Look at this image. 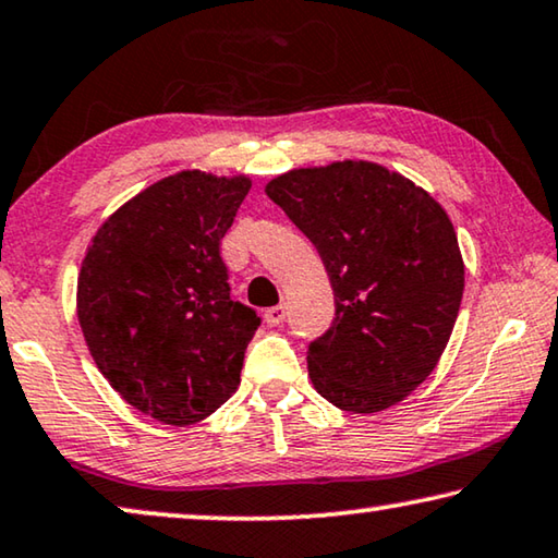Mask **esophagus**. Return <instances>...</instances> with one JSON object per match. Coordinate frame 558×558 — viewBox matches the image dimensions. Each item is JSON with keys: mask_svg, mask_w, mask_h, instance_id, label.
<instances>
[{"mask_svg": "<svg viewBox=\"0 0 558 558\" xmlns=\"http://www.w3.org/2000/svg\"><path fill=\"white\" fill-rule=\"evenodd\" d=\"M284 319H287V306H281V304L269 306L267 312H264V322H267L269 327H279Z\"/></svg>", "mask_w": 558, "mask_h": 558, "instance_id": "esophagus-1", "label": "esophagus"}]
</instances>
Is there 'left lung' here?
<instances>
[{"label": "left lung", "instance_id": "left-lung-1", "mask_svg": "<svg viewBox=\"0 0 558 558\" xmlns=\"http://www.w3.org/2000/svg\"><path fill=\"white\" fill-rule=\"evenodd\" d=\"M267 196L329 271L337 314L306 351L316 391L354 414L399 404L434 372L464 294L447 211L372 161L287 171Z\"/></svg>", "mask_w": 558, "mask_h": 558}]
</instances>
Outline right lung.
Segmentation results:
<instances>
[{
	"label": "right lung",
	"instance_id": "add662e5",
	"mask_svg": "<svg viewBox=\"0 0 558 558\" xmlns=\"http://www.w3.org/2000/svg\"><path fill=\"white\" fill-rule=\"evenodd\" d=\"M246 177L179 171L117 209L82 262L76 316L99 372L161 424L190 426L236 391L262 319L229 294L221 239Z\"/></svg>",
	"mask_w": 558,
	"mask_h": 558
}]
</instances>
